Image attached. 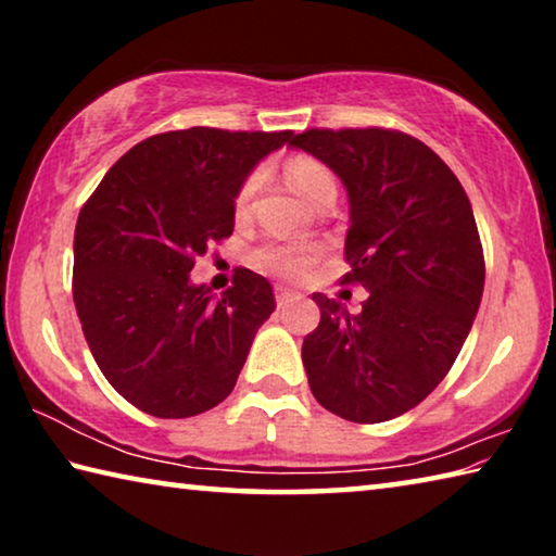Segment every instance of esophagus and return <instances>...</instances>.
Returning a JSON list of instances; mask_svg holds the SVG:
<instances>
[{
	"instance_id": "1",
	"label": "esophagus",
	"mask_w": 556,
	"mask_h": 556,
	"mask_svg": "<svg viewBox=\"0 0 556 556\" xmlns=\"http://www.w3.org/2000/svg\"><path fill=\"white\" fill-rule=\"evenodd\" d=\"M275 296H277V306H279V308H285V306H289V304H294V301L304 299V296L299 294V291L287 289V287H277V289H275Z\"/></svg>"
}]
</instances>
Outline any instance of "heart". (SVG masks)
I'll use <instances>...</instances> for the list:
<instances>
[{"label": "heart", "mask_w": 556, "mask_h": 556, "mask_svg": "<svg viewBox=\"0 0 556 556\" xmlns=\"http://www.w3.org/2000/svg\"><path fill=\"white\" fill-rule=\"evenodd\" d=\"M285 176L287 181L296 188L299 195L308 203H316L324 193L336 191V178L331 168L318 162L314 156H289L285 162ZM262 186V174L252 172L244 178L242 186L235 193V213L248 215L252 211V203L257 199V191ZM318 257V250L314 244L304 242H265L252 252V265L260 271L281 279H301L308 275Z\"/></svg>", "instance_id": "obj_1"}]
</instances>
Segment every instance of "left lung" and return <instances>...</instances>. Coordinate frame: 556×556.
I'll return each mask as SVG.
<instances>
[{
  "mask_svg": "<svg viewBox=\"0 0 556 556\" xmlns=\"http://www.w3.org/2000/svg\"><path fill=\"white\" fill-rule=\"evenodd\" d=\"M341 178L351 203L343 285L368 299L351 316L312 296L321 324L301 361L321 407L357 425L400 417L446 378L483 296L470 201L439 154L397 129H306L291 139Z\"/></svg>",
  "mask_w": 556,
  "mask_h": 556,
  "instance_id": "1",
  "label": "left lung"
}]
</instances>
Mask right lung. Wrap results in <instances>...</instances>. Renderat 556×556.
Here are the masks:
<instances>
[{
    "mask_svg": "<svg viewBox=\"0 0 556 556\" xmlns=\"http://www.w3.org/2000/svg\"><path fill=\"white\" fill-rule=\"evenodd\" d=\"M291 139L294 131H164L131 147L83 205L75 312L98 368L137 409L184 419L232 392L275 294L244 267L220 296L188 275L232 235L244 178Z\"/></svg>",
    "mask_w": 556,
    "mask_h": 556,
    "instance_id": "obj_1",
    "label": "right lung"
}]
</instances>
